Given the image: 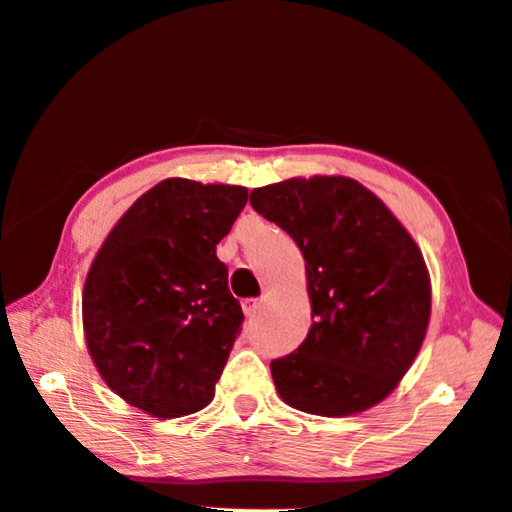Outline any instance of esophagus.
<instances>
[{
	"label": "esophagus",
	"mask_w": 512,
	"mask_h": 512,
	"mask_svg": "<svg viewBox=\"0 0 512 512\" xmlns=\"http://www.w3.org/2000/svg\"><path fill=\"white\" fill-rule=\"evenodd\" d=\"M241 307H243V312H246V316H255L259 310H262V300H259V298H246L241 303Z\"/></svg>",
	"instance_id": "1"
}]
</instances>
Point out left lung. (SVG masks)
<instances>
[{
    "mask_svg": "<svg viewBox=\"0 0 512 512\" xmlns=\"http://www.w3.org/2000/svg\"><path fill=\"white\" fill-rule=\"evenodd\" d=\"M250 205L296 241L312 300L305 342L271 362L278 394L321 417L383 401L410 369L431 316L417 243L351 177H294L253 189Z\"/></svg>",
    "mask_w": 512,
    "mask_h": 512,
    "instance_id": "left-lung-1",
    "label": "left lung"
}]
</instances>
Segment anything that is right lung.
Instances as JSON below:
<instances>
[{
    "label": "right lung",
    "instance_id": "1",
    "mask_svg": "<svg viewBox=\"0 0 512 512\" xmlns=\"http://www.w3.org/2000/svg\"><path fill=\"white\" fill-rule=\"evenodd\" d=\"M246 200L243 186L170 177L127 209L88 271L81 312L95 367L154 417L214 399L243 323L216 243Z\"/></svg>",
    "mask_w": 512,
    "mask_h": 512
}]
</instances>
